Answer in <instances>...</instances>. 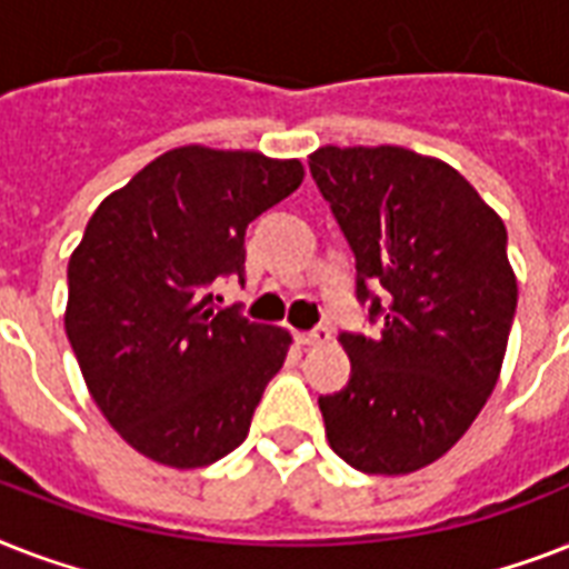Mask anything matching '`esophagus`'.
I'll return each mask as SVG.
<instances>
[{
    "mask_svg": "<svg viewBox=\"0 0 569 569\" xmlns=\"http://www.w3.org/2000/svg\"><path fill=\"white\" fill-rule=\"evenodd\" d=\"M295 339H298V346H325V342H330V330L316 328L307 330V333H295Z\"/></svg>",
    "mask_w": 569,
    "mask_h": 569,
    "instance_id": "obj_1",
    "label": "esophagus"
}]
</instances>
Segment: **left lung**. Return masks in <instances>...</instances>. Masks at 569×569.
Here are the masks:
<instances>
[{
    "mask_svg": "<svg viewBox=\"0 0 569 569\" xmlns=\"http://www.w3.org/2000/svg\"><path fill=\"white\" fill-rule=\"evenodd\" d=\"M310 171L355 248L360 301L383 316L378 339L339 337L351 380L319 398L328 442L360 472L407 476L467 433L502 372L517 310L508 232L433 156L328 144Z\"/></svg>",
    "mask_w": 569,
    "mask_h": 569,
    "instance_id": "obj_1",
    "label": "left lung"
}]
</instances>
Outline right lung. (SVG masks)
Masks as SVG:
<instances>
[{
	"instance_id": "right-lung-1",
	"label": "right lung",
	"mask_w": 569,
	"mask_h": 569,
	"mask_svg": "<svg viewBox=\"0 0 569 569\" xmlns=\"http://www.w3.org/2000/svg\"><path fill=\"white\" fill-rule=\"evenodd\" d=\"M303 182L301 159L173 147L111 191L67 266L64 330L88 392L144 458L209 467L248 437L292 337L214 310L244 230Z\"/></svg>"
}]
</instances>
